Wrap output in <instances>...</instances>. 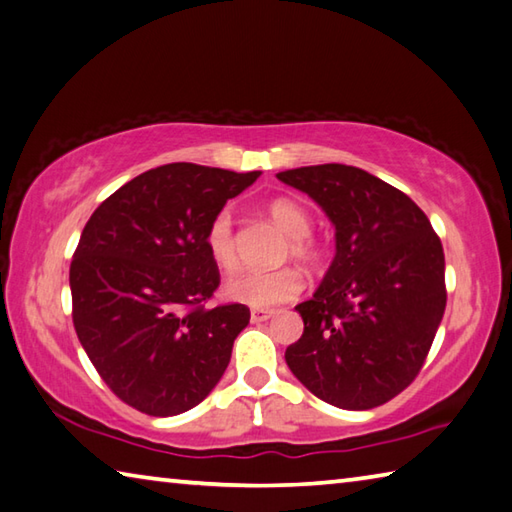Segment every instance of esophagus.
I'll use <instances>...</instances> for the list:
<instances>
[{"label": "esophagus", "instance_id": "obj_1", "mask_svg": "<svg viewBox=\"0 0 512 512\" xmlns=\"http://www.w3.org/2000/svg\"><path fill=\"white\" fill-rule=\"evenodd\" d=\"M275 315V311H268V309H253L250 311V320L253 322H266V320H271Z\"/></svg>", "mask_w": 512, "mask_h": 512}]
</instances>
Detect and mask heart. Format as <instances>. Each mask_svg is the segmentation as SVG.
I'll return each instance as SVG.
<instances>
[{"label":"heart","mask_w":512,"mask_h":512,"mask_svg":"<svg viewBox=\"0 0 512 512\" xmlns=\"http://www.w3.org/2000/svg\"><path fill=\"white\" fill-rule=\"evenodd\" d=\"M268 215L288 235L284 255L297 259L306 266H315L322 257L320 241L311 235V215L293 199H275L268 203ZM206 248L219 268L232 271L237 266V235L235 219L228 208L219 210L206 228ZM302 275L291 266L273 268V271H241L226 282V295L239 304L255 309L295 300L302 293Z\"/></svg>","instance_id":"obj_1"}]
</instances>
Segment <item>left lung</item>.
I'll use <instances>...</instances> for the list:
<instances>
[{"instance_id": "1", "label": "left lung", "mask_w": 512, "mask_h": 512, "mask_svg": "<svg viewBox=\"0 0 512 512\" xmlns=\"http://www.w3.org/2000/svg\"><path fill=\"white\" fill-rule=\"evenodd\" d=\"M277 179L318 201L336 226V259L311 300L295 306L304 333L286 365L342 410L392 401L414 383L445 311L439 235L405 192L360 167L324 163Z\"/></svg>"}]
</instances>
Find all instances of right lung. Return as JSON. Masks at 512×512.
Segmentation results:
<instances>
[{"instance_id": "add662e5", "label": "right lung", "mask_w": 512, "mask_h": 512, "mask_svg": "<svg viewBox=\"0 0 512 512\" xmlns=\"http://www.w3.org/2000/svg\"><path fill=\"white\" fill-rule=\"evenodd\" d=\"M259 172L170 163L100 203L71 259L73 327L120 401L150 416L192 410L219 383L246 304H210V219Z\"/></svg>"}]
</instances>
